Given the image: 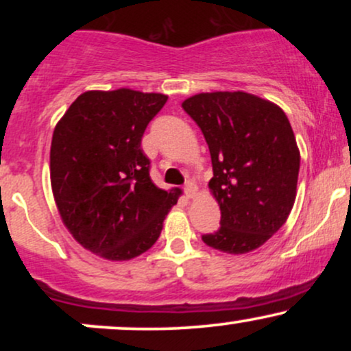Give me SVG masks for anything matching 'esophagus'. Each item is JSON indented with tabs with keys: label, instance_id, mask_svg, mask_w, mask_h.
<instances>
[{
	"label": "esophagus",
	"instance_id": "obj_1",
	"mask_svg": "<svg viewBox=\"0 0 351 351\" xmlns=\"http://www.w3.org/2000/svg\"><path fill=\"white\" fill-rule=\"evenodd\" d=\"M184 195H186L188 199H195L198 196V186L189 181V183H186V186H184Z\"/></svg>",
	"mask_w": 351,
	"mask_h": 351
}]
</instances>
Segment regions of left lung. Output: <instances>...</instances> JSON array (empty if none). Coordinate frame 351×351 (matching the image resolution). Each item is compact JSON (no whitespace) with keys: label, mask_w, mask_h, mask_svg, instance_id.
Segmentation results:
<instances>
[{"label":"left lung","mask_w":351,"mask_h":351,"mask_svg":"<svg viewBox=\"0 0 351 351\" xmlns=\"http://www.w3.org/2000/svg\"><path fill=\"white\" fill-rule=\"evenodd\" d=\"M211 153L209 191L221 228L204 234L209 247L247 254L282 228L297 196L300 152L277 104L243 90L201 92L181 104Z\"/></svg>","instance_id":"1"}]
</instances>
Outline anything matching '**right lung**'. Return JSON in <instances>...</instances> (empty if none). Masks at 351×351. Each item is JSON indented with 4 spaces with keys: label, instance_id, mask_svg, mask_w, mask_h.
<instances>
[{
    "label": "right lung",
    "instance_id": "add662e5",
    "mask_svg": "<svg viewBox=\"0 0 351 351\" xmlns=\"http://www.w3.org/2000/svg\"><path fill=\"white\" fill-rule=\"evenodd\" d=\"M168 95L87 90L56 123L51 188L64 226L88 252L130 261L156 243L181 189L156 186L142 136Z\"/></svg>",
    "mask_w": 351,
    "mask_h": 351
}]
</instances>
